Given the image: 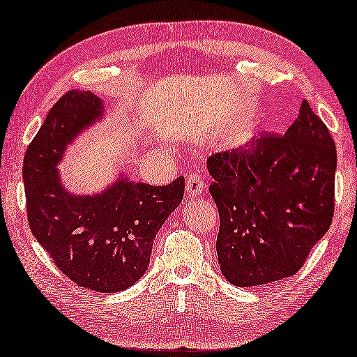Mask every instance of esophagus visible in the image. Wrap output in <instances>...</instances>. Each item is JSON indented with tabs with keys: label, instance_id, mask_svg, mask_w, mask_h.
Listing matches in <instances>:
<instances>
[{
	"label": "esophagus",
	"instance_id": "obj_1",
	"mask_svg": "<svg viewBox=\"0 0 357 357\" xmlns=\"http://www.w3.org/2000/svg\"><path fill=\"white\" fill-rule=\"evenodd\" d=\"M204 177L199 174H191L188 178H186V185H185V191L188 197H197L202 195L204 191Z\"/></svg>",
	"mask_w": 357,
	"mask_h": 357
}]
</instances>
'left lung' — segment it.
Segmentation results:
<instances>
[{"label": "left lung", "mask_w": 357, "mask_h": 357, "mask_svg": "<svg viewBox=\"0 0 357 357\" xmlns=\"http://www.w3.org/2000/svg\"><path fill=\"white\" fill-rule=\"evenodd\" d=\"M220 229L218 265L229 284L294 276L333 217L337 150L303 100L284 135H266L207 160Z\"/></svg>", "instance_id": "left-lung-1"}]
</instances>
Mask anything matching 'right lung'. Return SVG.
Here are the masks:
<instances>
[{
  "label": "right lung",
  "instance_id": "right-lung-1",
  "mask_svg": "<svg viewBox=\"0 0 357 357\" xmlns=\"http://www.w3.org/2000/svg\"><path fill=\"white\" fill-rule=\"evenodd\" d=\"M103 114V102L91 91L67 92L26 148L22 174L29 223L38 243L78 286L114 294L146 273L153 241L182 202L185 180L151 186L121 172L92 195L65 188L59 172L65 151Z\"/></svg>",
  "mask_w": 357,
  "mask_h": 357
}]
</instances>
